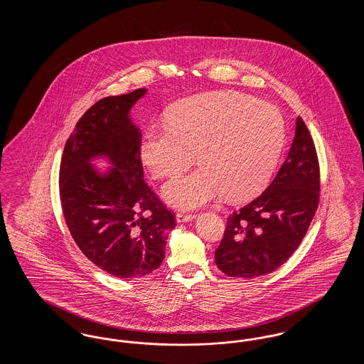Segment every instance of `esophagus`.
Here are the masks:
<instances>
[{"label": "esophagus", "mask_w": 364, "mask_h": 364, "mask_svg": "<svg viewBox=\"0 0 364 364\" xmlns=\"http://www.w3.org/2000/svg\"><path fill=\"white\" fill-rule=\"evenodd\" d=\"M195 217H196V214H192V213H177L176 221L177 223H188V221H192Z\"/></svg>", "instance_id": "esophagus-1"}]
</instances>
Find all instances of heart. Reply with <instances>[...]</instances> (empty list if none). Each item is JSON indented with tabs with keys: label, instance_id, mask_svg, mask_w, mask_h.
Here are the masks:
<instances>
[{
	"label": "heart",
	"instance_id": "obj_1",
	"mask_svg": "<svg viewBox=\"0 0 364 364\" xmlns=\"http://www.w3.org/2000/svg\"><path fill=\"white\" fill-rule=\"evenodd\" d=\"M285 144V122L276 106L239 92L196 95L174 105L166 122L147 128L140 156L156 178L195 172L165 187L178 208H198L226 196L244 200L263 190Z\"/></svg>",
	"mask_w": 364,
	"mask_h": 364
}]
</instances>
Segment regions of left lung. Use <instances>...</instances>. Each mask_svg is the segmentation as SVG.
<instances>
[{
	"mask_svg": "<svg viewBox=\"0 0 364 364\" xmlns=\"http://www.w3.org/2000/svg\"><path fill=\"white\" fill-rule=\"evenodd\" d=\"M319 162L310 131L297 117L294 141L270 186L228 217L215 264L229 277L277 270L304 239L319 203Z\"/></svg>",
	"mask_w": 364,
	"mask_h": 364,
	"instance_id": "8db88e82",
	"label": "left lung"
}]
</instances>
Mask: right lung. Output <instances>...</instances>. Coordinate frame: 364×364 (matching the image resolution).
I'll return each instance as SVG.
<instances>
[{
	"mask_svg": "<svg viewBox=\"0 0 364 364\" xmlns=\"http://www.w3.org/2000/svg\"><path fill=\"white\" fill-rule=\"evenodd\" d=\"M146 92L106 97L76 122L60 165V200L80 251L117 278L143 277L165 257L176 217L143 178L141 134L129 109ZM107 156L115 166L105 175L89 164Z\"/></svg>",
	"mask_w": 364,
	"mask_h": 364,
	"instance_id": "add662e5",
	"label": "right lung"
}]
</instances>
